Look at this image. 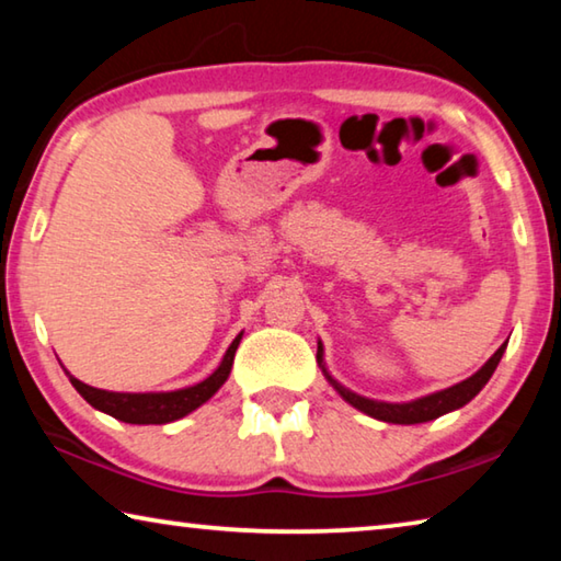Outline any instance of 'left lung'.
I'll use <instances>...</instances> for the list:
<instances>
[{
    "mask_svg": "<svg viewBox=\"0 0 561 561\" xmlns=\"http://www.w3.org/2000/svg\"><path fill=\"white\" fill-rule=\"evenodd\" d=\"M507 344H502L495 354L488 358V364L480 368L478 374H472L470 378H465V381L455 383L450 388H445V391L438 393H431V396H423V398H415L411 403H383V401H371V398H364L354 391H348V388L341 386L339 381L329 376L327 366H324V346H321L319 341V348H317V360L321 366V371H324L327 381L336 388L339 396L344 398L346 403H351L354 408H358L360 413L376 417V421H383V423H398V425H413V423H428L433 417H440L445 413L455 411V408H462L465 403H470L474 396H478L485 383L490 381V376L495 374V368L500 364L502 354H505Z\"/></svg>",
    "mask_w": 561,
    "mask_h": 561,
    "instance_id": "1",
    "label": "left lung"
}]
</instances>
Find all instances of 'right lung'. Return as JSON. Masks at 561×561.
I'll return each mask as SVG.
<instances>
[{
	"mask_svg": "<svg viewBox=\"0 0 561 561\" xmlns=\"http://www.w3.org/2000/svg\"><path fill=\"white\" fill-rule=\"evenodd\" d=\"M240 336H234V341L227 348L225 358L220 360V366L205 378V381L187 386V388H178V391H165V393H116V391H103V388H93L81 383L79 378H73L69 371L71 386L79 391L87 401L99 408V411L108 413L113 417H118L123 423H133V425H163V423H173L178 417H183L187 413H193L195 408H201L205 401L220 391V386L227 381V376L232 371V360H234V351L240 346Z\"/></svg>",
	"mask_w": 561,
	"mask_h": 561,
	"instance_id": "1",
	"label": "right lung"
}]
</instances>
